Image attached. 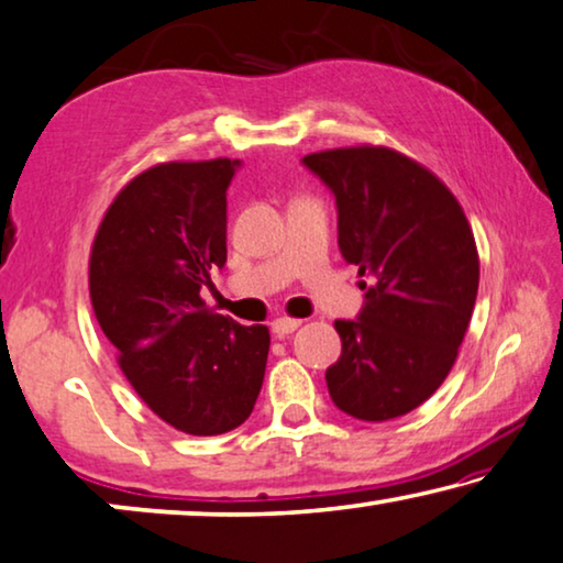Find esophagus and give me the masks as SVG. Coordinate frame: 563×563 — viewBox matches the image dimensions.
<instances>
[{"mask_svg": "<svg viewBox=\"0 0 563 563\" xmlns=\"http://www.w3.org/2000/svg\"><path fill=\"white\" fill-rule=\"evenodd\" d=\"M298 327H300L298 319H288V316H280V319L273 321V334L283 339V336L292 334V331H296Z\"/></svg>", "mask_w": 563, "mask_h": 563, "instance_id": "34e87169", "label": "esophagus"}]
</instances>
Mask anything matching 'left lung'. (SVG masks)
Instances as JSON below:
<instances>
[{"mask_svg": "<svg viewBox=\"0 0 563 563\" xmlns=\"http://www.w3.org/2000/svg\"><path fill=\"white\" fill-rule=\"evenodd\" d=\"M300 163L334 194L339 250L369 278L357 319L334 323L331 400L360 421L406 416L439 390L470 327L479 285L470 221L431 170L395 150L342 147Z\"/></svg>", "mask_w": 563, "mask_h": 563, "instance_id": "8db88e82", "label": "left lung"}]
</instances>
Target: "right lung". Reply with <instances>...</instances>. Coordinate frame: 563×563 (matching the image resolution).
Returning a JSON list of instances; mask_svg holds the SVG:
<instances>
[{
  "label": "right lung",
  "mask_w": 563,
  "mask_h": 563,
  "mask_svg": "<svg viewBox=\"0 0 563 563\" xmlns=\"http://www.w3.org/2000/svg\"><path fill=\"white\" fill-rule=\"evenodd\" d=\"M240 161L163 163L109 206L89 263L91 306L134 393L173 429L217 437L247 421L271 331L206 308L227 263V188Z\"/></svg>",
  "instance_id": "right-lung-1"
}]
</instances>
